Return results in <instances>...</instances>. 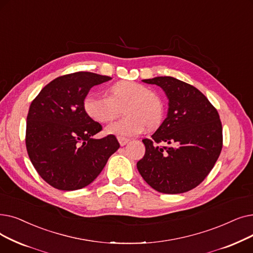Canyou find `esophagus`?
Returning <instances> with one entry per match:
<instances>
[{"label":"esophagus","instance_id":"34e87169","mask_svg":"<svg viewBox=\"0 0 253 253\" xmlns=\"http://www.w3.org/2000/svg\"><path fill=\"white\" fill-rule=\"evenodd\" d=\"M128 141H129V140L126 139V138H123V137H119V138H118V142H119V144H120V145H122V146H125Z\"/></svg>","mask_w":253,"mask_h":253}]
</instances>
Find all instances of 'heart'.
<instances>
[{
    "instance_id": "b5f03b06",
    "label": "heart",
    "mask_w": 253,
    "mask_h": 253,
    "mask_svg": "<svg viewBox=\"0 0 253 253\" xmlns=\"http://www.w3.org/2000/svg\"><path fill=\"white\" fill-rule=\"evenodd\" d=\"M108 98L88 94L83 109L94 122L111 123L123 109L126 115L107 127V133L118 137H130L145 128H155L164 117V104L160 95L135 81L120 80L108 87Z\"/></svg>"
}]
</instances>
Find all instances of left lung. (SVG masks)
<instances>
[{"mask_svg": "<svg viewBox=\"0 0 253 253\" xmlns=\"http://www.w3.org/2000/svg\"><path fill=\"white\" fill-rule=\"evenodd\" d=\"M169 99L167 118L137 163L143 179L163 194H182L204 181L222 149V126L216 108L198 88L170 76L145 79ZM160 143L169 144V147Z\"/></svg>", "mask_w": 253, "mask_h": 253, "instance_id": "1", "label": "left lung"}]
</instances>
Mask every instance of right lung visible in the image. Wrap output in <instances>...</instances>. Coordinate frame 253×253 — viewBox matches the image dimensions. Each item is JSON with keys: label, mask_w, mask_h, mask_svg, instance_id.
<instances>
[{"label": "right lung", "mask_w": 253, "mask_h": 253, "mask_svg": "<svg viewBox=\"0 0 253 253\" xmlns=\"http://www.w3.org/2000/svg\"><path fill=\"white\" fill-rule=\"evenodd\" d=\"M112 79L90 72L57 77L42 88L27 117L26 146L41 178L59 190L87 186L119 148L114 135L92 136L102 130L83 109L89 89Z\"/></svg>", "instance_id": "1"}]
</instances>
